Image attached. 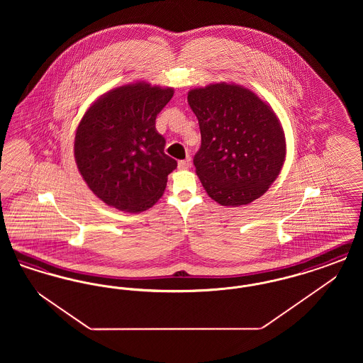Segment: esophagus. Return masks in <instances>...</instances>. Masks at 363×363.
Wrapping results in <instances>:
<instances>
[{
  "label": "esophagus",
  "mask_w": 363,
  "mask_h": 363,
  "mask_svg": "<svg viewBox=\"0 0 363 363\" xmlns=\"http://www.w3.org/2000/svg\"><path fill=\"white\" fill-rule=\"evenodd\" d=\"M190 167V157H186L185 160H179L178 162V169L179 170H186Z\"/></svg>",
  "instance_id": "esophagus-1"
}]
</instances>
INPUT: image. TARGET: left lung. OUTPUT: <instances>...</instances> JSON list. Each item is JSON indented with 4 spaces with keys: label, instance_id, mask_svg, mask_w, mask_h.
Listing matches in <instances>:
<instances>
[{
    "label": "left lung",
    "instance_id": "1",
    "mask_svg": "<svg viewBox=\"0 0 363 363\" xmlns=\"http://www.w3.org/2000/svg\"><path fill=\"white\" fill-rule=\"evenodd\" d=\"M201 147L193 163L208 196L227 207L261 197L280 173L286 138L272 107L234 83L190 89Z\"/></svg>",
    "mask_w": 363,
    "mask_h": 363
}]
</instances>
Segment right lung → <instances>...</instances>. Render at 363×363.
I'll return each instance as SVG.
<instances>
[{"label": "right lung", "instance_id": "obj_1", "mask_svg": "<svg viewBox=\"0 0 363 363\" xmlns=\"http://www.w3.org/2000/svg\"><path fill=\"white\" fill-rule=\"evenodd\" d=\"M172 86L145 82L117 86L86 108L74 138V160L88 188L108 207L138 213L162 197L177 167L164 154L156 116Z\"/></svg>", "mask_w": 363, "mask_h": 363}]
</instances>
